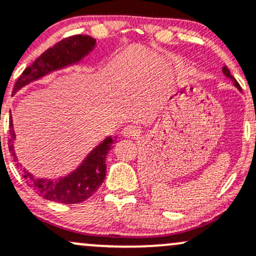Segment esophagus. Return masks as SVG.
<instances>
[{"label": "esophagus", "mask_w": 256, "mask_h": 256, "mask_svg": "<svg viewBox=\"0 0 256 256\" xmlns=\"http://www.w3.org/2000/svg\"><path fill=\"white\" fill-rule=\"evenodd\" d=\"M122 134L125 137H128V138H134L140 134V130L134 125H128L126 128H124Z\"/></svg>", "instance_id": "obj_1"}]
</instances>
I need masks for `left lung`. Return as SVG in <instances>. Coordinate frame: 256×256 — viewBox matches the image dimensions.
<instances>
[{"label": "left lung", "mask_w": 256, "mask_h": 256, "mask_svg": "<svg viewBox=\"0 0 256 256\" xmlns=\"http://www.w3.org/2000/svg\"><path fill=\"white\" fill-rule=\"evenodd\" d=\"M222 72H224V76H226V78H228L230 80L232 81V82H233V85H234L236 87H237V88L240 90V91H242V88H240V84H238V82H237V80H236V78L232 76V75H231V72H230V70H228V68H227L226 66H224V68H222Z\"/></svg>", "instance_id": "obj_1"}]
</instances>
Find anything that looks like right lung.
<instances>
[{
    "label": "right lung",
    "instance_id": "add662e5",
    "mask_svg": "<svg viewBox=\"0 0 256 256\" xmlns=\"http://www.w3.org/2000/svg\"><path fill=\"white\" fill-rule=\"evenodd\" d=\"M96 46V40L88 35H74L64 38L50 47L38 58L30 66L22 72L14 85L13 92L24 87L28 84L38 80L54 70L72 66L85 58ZM10 134L8 148L12 153L14 162L18 158L14 152V140L16 132L13 130L12 118L10 120ZM114 140L110 136L106 137L96 148L88 153L84 162L70 172L66 178L60 180L38 178L30 174L26 169H23V176L28 186L32 187L38 196L48 200L57 202L62 204H76L86 200L98 190L106 178V158L108 152L112 150ZM16 162V168L19 166Z\"/></svg>",
    "mask_w": 256,
    "mask_h": 256
}]
</instances>
